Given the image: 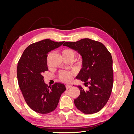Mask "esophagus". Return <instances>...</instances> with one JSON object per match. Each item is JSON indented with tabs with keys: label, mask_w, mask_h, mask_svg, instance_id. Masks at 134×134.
<instances>
[{
	"label": "esophagus",
	"mask_w": 134,
	"mask_h": 134,
	"mask_svg": "<svg viewBox=\"0 0 134 134\" xmlns=\"http://www.w3.org/2000/svg\"><path fill=\"white\" fill-rule=\"evenodd\" d=\"M65 87H66V88L67 89V90H68V89L71 88L72 86H71V85H70V84H66V86H65Z\"/></svg>",
	"instance_id": "obj_1"
}]
</instances>
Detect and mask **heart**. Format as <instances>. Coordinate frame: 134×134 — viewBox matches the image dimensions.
Wrapping results in <instances>:
<instances>
[{"label":"heart","instance_id":"heart-1","mask_svg":"<svg viewBox=\"0 0 134 134\" xmlns=\"http://www.w3.org/2000/svg\"><path fill=\"white\" fill-rule=\"evenodd\" d=\"M63 54L70 55L73 56L74 53L70 49H65L63 51ZM74 72L72 71H62L59 73L60 79L64 82H69L72 79Z\"/></svg>","mask_w":134,"mask_h":134}]
</instances>
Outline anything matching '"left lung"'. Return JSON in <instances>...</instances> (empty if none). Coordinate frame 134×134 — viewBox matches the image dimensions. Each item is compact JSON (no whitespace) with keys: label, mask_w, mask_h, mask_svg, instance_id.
<instances>
[{"label":"left lung","mask_w":134,"mask_h":134,"mask_svg":"<svg viewBox=\"0 0 134 134\" xmlns=\"http://www.w3.org/2000/svg\"><path fill=\"white\" fill-rule=\"evenodd\" d=\"M77 51L82 56V68L76 76L89 84L90 90L84 91L78 86L80 95L74 99L79 110L86 114H93L102 109L111 96L113 83V61L110 52L104 44L90 38L63 44Z\"/></svg>","instance_id":"8db88e82"}]
</instances>
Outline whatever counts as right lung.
<instances>
[{
  "mask_svg": "<svg viewBox=\"0 0 134 134\" xmlns=\"http://www.w3.org/2000/svg\"><path fill=\"white\" fill-rule=\"evenodd\" d=\"M64 42L46 39L32 43L25 50L18 62L17 73L19 88L28 106L37 113L46 114L54 111L62 93L66 91L65 85L60 83L48 87L42 75L48 70V52Z\"/></svg>",
  "mask_w": 134,
  "mask_h": 134,
  "instance_id": "add662e5",
  "label": "right lung"
}]
</instances>
